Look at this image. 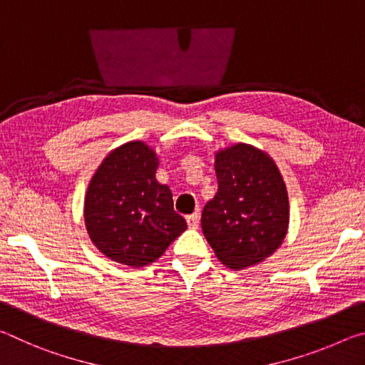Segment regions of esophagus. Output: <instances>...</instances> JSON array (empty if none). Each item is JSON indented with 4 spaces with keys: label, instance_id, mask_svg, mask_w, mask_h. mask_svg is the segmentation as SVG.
<instances>
[{
    "label": "esophagus",
    "instance_id": "34e87169",
    "mask_svg": "<svg viewBox=\"0 0 365 365\" xmlns=\"http://www.w3.org/2000/svg\"><path fill=\"white\" fill-rule=\"evenodd\" d=\"M187 224H188L190 228H197V225H200V214L195 212V214L188 215V217H187Z\"/></svg>",
    "mask_w": 365,
    "mask_h": 365
}]
</instances>
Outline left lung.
Segmentation results:
<instances>
[{
  "instance_id": "left-lung-1",
  "label": "left lung",
  "mask_w": 365,
  "mask_h": 365,
  "mask_svg": "<svg viewBox=\"0 0 365 365\" xmlns=\"http://www.w3.org/2000/svg\"><path fill=\"white\" fill-rule=\"evenodd\" d=\"M217 193L201 214L202 233L228 269L262 262L280 248L289 224L287 185L267 153L246 143L214 156Z\"/></svg>"
}]
</instances>
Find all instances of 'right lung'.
I'll return each mask as SVG.
<instances>
[{"instance_id": "obj_1", "label": "right lung", "mask_w": 365, "mask_h": 365, "mask_svg": "<svg viewBox=\"0 0 365 365\" xmlns=\"http://www.w3.org/2000/svg\"><path fill=\"white\" fill-rule=\"evenodd\" d=\"M158 168L156 151L137 140L110 151L91 177L85 227L110 261L143 267L187 230V222L174 211L170 188L156 180Z\"/></svg>"}]
</instances>
